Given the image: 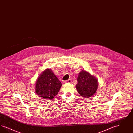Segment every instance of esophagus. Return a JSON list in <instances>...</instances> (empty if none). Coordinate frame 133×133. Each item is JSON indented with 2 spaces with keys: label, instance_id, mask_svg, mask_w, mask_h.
Wrapping results in <instances>:
<instances>
[{
  "label": "esophagus",
  "instance_id": "1",
  "mask_svg": "<svg viewBox=\"0 0 133 133\" xmlns=\"http://www.w3.org/2000/svg\"><path fill=\"white\" fill-rule=\"evenodd\" d=\"M64 82L65 83H70L72 82V80H71V79H69V80H65V81H64Z\"/></svg>",
  "mask_w": 133,
  "mask_h": 133
}]
</instances>
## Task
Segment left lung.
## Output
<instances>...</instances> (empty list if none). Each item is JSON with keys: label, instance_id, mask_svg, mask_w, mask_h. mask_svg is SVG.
<instances>
[{"label": "left lung", "instance_id": "1", "mask_svg": "<svg viewBox=\"0 0 133 133\" xmlns=\"http://www.w3.org/2000/svg\"><path fill=\"white\" fill-rule=\"evenodd\" d=\"M76 87L78 92L84 98L93 96L98 87L97 79L89 72L82 70L78 75Z\"/></svg>", "mask_w": 133, "mask_h": 133}]
</instances>
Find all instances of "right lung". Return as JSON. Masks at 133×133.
Masks as SVG:
<instances>
[{
	"label": "right lung",
	"mask_w": 133,
	"mask_h": 133,
	"mask_svg": "<svg viewBox=\"0 0 133 133\" xmlns=\"http://www.w3.org/2000/svg\"><path fill=\"white\" fill-rule=\"evenodd\" d=\"M62 84L51 69H46L38 77L35 85V92L39 97L44 99H53Z\"/></svg>",
	"instance_id": "1"
}]
</instances>
